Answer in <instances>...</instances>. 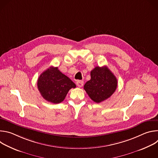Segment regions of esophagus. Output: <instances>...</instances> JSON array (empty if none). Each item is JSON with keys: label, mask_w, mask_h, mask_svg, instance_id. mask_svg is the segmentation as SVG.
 Instances as JSON below:
<instances>
[{"label": "esophagus", "mask_w": 158, "mask_h": 158, "mask_svg": "<svg viewBox=\"0 0 158 158\" xmlns=\"http://www.w3.org/2000/svg\"><path fill=\"white\" fill-rule=\"evenodd\" d=\"M76 84L79 87H82L83 84H84V81H78L77 82H76Z\"/></svg>", "instance_id": "obj_1"}]
</instances>
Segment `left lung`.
<instances>
[{"label": "left lung", "instance_id": "8db88e82", "mask_svg": "<svg viewBox=\"0 0 158 158\" xmlns=\"http://www.w3.org/2000/svg\"><path fill=\"white\" fill-rule=\"evenodd\" d=\"M118 86V80L106 66L96 67L91 71V79L86 82L84 89L93 101L99 103L108 99Z\"/></svg>", "mask_w": 158, "mask_h": 158}]
</instances>
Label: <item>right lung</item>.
Masks as SVG:
<instances>
[{
  "instance_id": "right-lung-1",
  "label": "right lung",
  "mask_w": 158,
  "mask_h": 158,
  "mask_svg": "<svg viewBox=\"0 0 158 158\" xmlns=\"http://www.w3.org/2000/svg\"><path fill=\"white\" fill-rule=\"evenodd\" d=\"M76 87V84L62 74L57 67H50L40 75L37 81V88L41 96L54 104L62 102L69 90Z\"/></svg>"
}]
</instances>
